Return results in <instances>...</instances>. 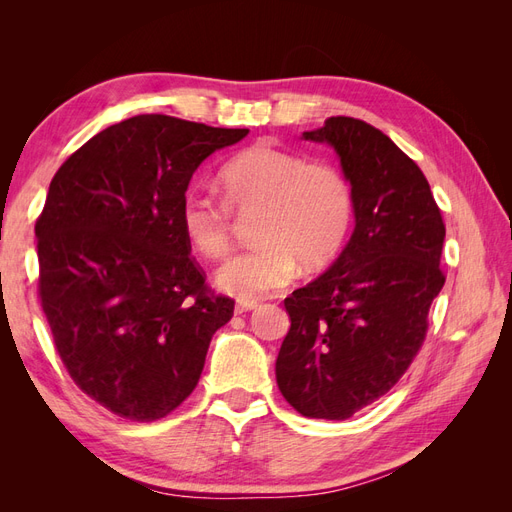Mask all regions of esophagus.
<instances>
[{
	"label": "esophagus",
	"mask_w": 512,
	"mask_h": 512,
	"mask_svg": "<svg viewBox=\"0 0 512 512\" xmlns=\"http://www.w3.org/2000/svg\"><path fill=\"white\" fill-rule=\"evenodd\" d=\"M256 307L254 301H247V303H237L235 305V314H245V312H252V309Z\"/></svg>",
	"instance_id": "34e87169"
}]
</instances>
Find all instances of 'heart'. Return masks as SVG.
Masks as SVG:
<instances>
[{"label": "heart", "mask_w": 512, "mask_h": 512, "mask_svg": "<svg viewBox=\"0 0 512 512\" xmlns=\"http://www.w3.org/2000/svg\"><path fill=\"white\" fill-rule=\"evenodd\" d=\"M224 200L188 192L181 230L194 250L222 260L232 247V213L252 220L256 243L215 275V284L241 301H254L292 282L297 265L318 271L342 250L354 213L352 185L327 160H305L260 141L220 168Z\"/></svg>", "instance_id": "heart-1"}]
</instances>
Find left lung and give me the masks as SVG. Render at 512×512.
Listing matches in <instances>:
<instances>
[{"instance_id": "1", "label": "left lung", "mask_w": 512, "mask_h": 512, "mask_svg": "<svg viewBox=\"0 0 512 512\" xmlns=\"http://www.w3.org/2000/svg\"><path fill=\"white\" fill-rule=\"evenodd\" d=\"M303 136L337 151L356 226L331 269L284 299L275 376L299 414L344 421L389 393L421 350L446 280V228L423 170L378 128L329 117Z\"/></svg>"}]
</instances>
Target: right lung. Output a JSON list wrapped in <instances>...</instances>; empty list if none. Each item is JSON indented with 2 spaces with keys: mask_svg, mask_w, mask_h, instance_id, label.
Wrapping results in <instances>:
<instances>
[{
  "mask_svg": "<svg viewBox=\"0 0 512 512\" xmlns=\"http://www.w3.org/2000/svg\"><path fill=\"white\" fill-rule=\"evenodd\" d=\"M247 132L136 115L89 138L49 185L38 297L74 384L121 418L179 408L235 312L190 256L179 209L200 162Z\"/></svg>",
  "mask_w": 512,
  "mask_h": 512,
  "instance_id": "1",
  "label": "right lung"
}]
</instances>
